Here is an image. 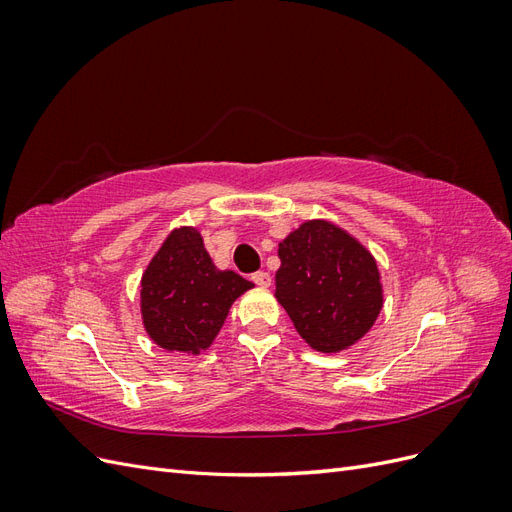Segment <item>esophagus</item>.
<instances>
[{
    "label": "esophagus",
    "instance_id": "34e87169",
    "mask_svg": "<svg viewBox=\"0 0 512 512\" xmlns=\"http://www.w3.org/2000/svg\"><path fill=\"white\" fill-rule=\"evenodd\" d=\"M252 280H254V284H256V286H260V288H269V286H271V275H269L267 271H258V273H254V275H252Z\"/></svg>",
    "mask_w": 512,
    "mask_h": 512
}]
</instances>
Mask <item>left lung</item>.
Returning a JSON list of instances; mask_svg holds the SVG:
<instances>
[{"mask_svg": "<svg viewBox=\"0 0 512 512\" xmlns=\"http://www.w3.org/2000/svg\"><path fill=\"white\" fill-rule=\"evenodd\" d=\"M275 299L305 344L324 354L363 339L384 305L378 262L348 230L305 220L280 243Z\"/></svg>", "mask_w": 512, "mask_h": 512, "instance_id": "left-lung-1", "label": "left lung"}]
</instances>
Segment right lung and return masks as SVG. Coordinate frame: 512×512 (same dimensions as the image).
I'll return each mask as SVG.
<instances>
[{"label":"right lung","instance_id":"right-lung-1","mask_svg":"<svg viewBox=\"0 0 512 512\" xmlns=\"http://www.w3.org/2000/svg\"><path fill=\"white\" fill-rule=\"evenodd\" d=\"M252 282L218 269L194 226H179L141 277V316L153 344L168 352H205L224 327L230 305Z\"/></svg>","mask_w":512,"mask_h":512}]
</instances>
